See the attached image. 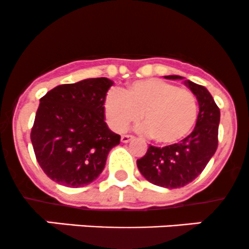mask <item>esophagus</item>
I'll return each instance as SVG.
<instances>
[{
	"label": "esophagus",
	"instance_id": "obj_1",
	"mask_svg": "<svg viewBox=\"0 0 249 249\" xmlns=\"http://www.w3.org/2000/svg\"><path fill=\"white\" fill-rule=\"evenodd\" d=\"M133 139H134V137H132V135L125 134V135H122V137H121V142H129L130 140H133Z\"/></svg>",
	"mask_w": 249,
	"mask_h": 249
}]
</instances>
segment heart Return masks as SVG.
Instances as JSON below:
<instances>
[{
	"label": "heart",
	"instance_id": "obj_1",
	"mask_svg": "<svg viewBox=\"0 0 249 249\" xmlns=\"http://www.w3.org/2000/svg\"><path fill=\"white\" fill-rule=\"evenodd\" d=\"M104 114L110 127L124 132L140 119L142 133L156 142L171 145L188 137L197 120V102L190 90L159 78L140 80L104 98Z\"/></svg>",
	"mask_w": 249,
	"mask_h": 249
}]
</instances>
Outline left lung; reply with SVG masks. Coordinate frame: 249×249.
Segmentation results:
<instances>
[{
  "label": "left lung",
  "instance_id": "left-lung-1",
  "mask_svg": "<svg viewBox=\"0 0 249 249\" xmlns=\"http://www.w3.org/2000/svg\"><path fill=\"white\" fill-rule=\"evenodd\" d=\"M167 80H184L178 75L164 76ZM198 103L195 129L178 144L157 147L150 145L146 154L137 160L142 176L150 183L167 189L185 186L197 178L218 147L220 110L203 86L184 81Z\"/></svg>",
  "mask_w": 249,
  "mask_h": 249
}]
</instances>
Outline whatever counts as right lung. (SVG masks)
Segmentation results:
<instances>
[{
	"mask_svg": "<svg viewBox=\"0 0 249 249\" xmlns=\"http://www.w3.org/2000/svg\"><path fill=\"white\" fill-rule=\"evenodd\" d=\"M114 85L107 77L56 86L40 99L31 142L44 173L60 185L81 188L104 169L119 134L105 122L104 98Z\"/></svg>",
	"mask_w": 249,
	"mask_h": 249,
	"instance_id": "obj_1",
	"label": "right lung"
}]
</instances>
